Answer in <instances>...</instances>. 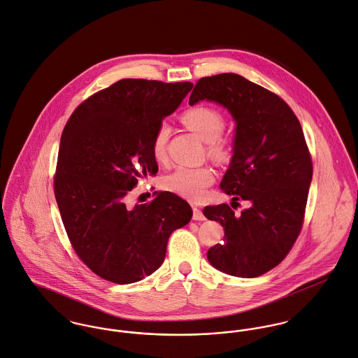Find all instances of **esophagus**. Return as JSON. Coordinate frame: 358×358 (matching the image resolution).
Instances as JSON below:
<instances>
[{
	"mask_svg": "<svg viewBox=\"0 0 358 358\" xmlns=\"http://www.w3.org/2000/svg\"><path fill=\"white\" fill-rule=\"evenodd\" d=\"M193 219H194V220H201V222L205 220V216H203L201 208L196 206V205H193Z\"/></svg>",
	"mask_w": 358,
	"mask_h": 358,
	"instance_id": "esophagus-1",
	"label": "esophagus"
}]
</instances>
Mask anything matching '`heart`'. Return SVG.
I'll return each instance as SVG.
<instances>
[{"label":"heart","instance_id":"heart-1","mask_svg":"<svg viewBox=\"0 0 358 358\" xmlns=\"http://www.w3.org/2000/svg\"><path fill=\"white\" fill-rule=\"evenodd\" d=\"M183 123L195 134L208 142V152L217 160H226L231 153V139L223 134L226 120L223 113L206 105L187 109L182 116ZM171 129L162 123L153 134L152 155L157 163L168 160V139ZM215 169L209 165L203 166H178L164 178V187L183 198L198 201L203 198L206 189L215 182Z\"/></svg>","mask_w":358,"mask_h":358}]
</instances>
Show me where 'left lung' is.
Wrapping results in <instances>:
<instances>
[{
    "label": "left lung",
    "instance_id": "8db88e82",
    "mask_svg": "<svg viewBox=\"0 0 358 358\" xmlns=\"http://www.w3.org/2000/svg\"><path fill=\"white\" fill-rule=\"evenodd\" d=\"M202 99L227 108L236 123L220 187L232 199L250 202L241 215L227 203L203 208L206 219L224 227L223 242L208 250V260L228 275L256 278L285 260L301 232L312 157L292 108L243 76L201 78L189 103Z\"/></svg>",
    "mask_w": 358,
    "mask_h": 358
}]
</instances>
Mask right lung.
Returning <instances> with one entry per match:
<instances>
[{
	"label": "right lung",
	"mask_w": 358,
	"mask_h": 358,
	"mask_svg": "<svg viewBox=\"0 0 358 358\" xmlns=\"http://www.w3.org/2000/svg\"><path fill=\"white\" fill-rule=\"evenodd\" d=\"M192 89L190 82L122 79L83 101L65 124L56 201L75 253L105 280L129 285L152 275L169 235L192 220V206L169 192L129 203L138 179L159 171L155 131Z\"/></svg>",
	"instance_id": "right-lung-1"
}]
</instances>
